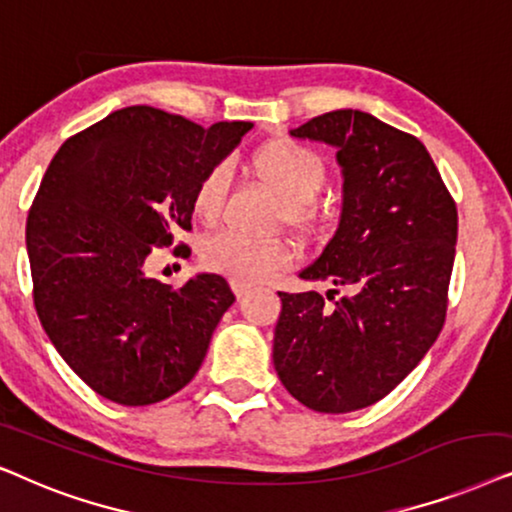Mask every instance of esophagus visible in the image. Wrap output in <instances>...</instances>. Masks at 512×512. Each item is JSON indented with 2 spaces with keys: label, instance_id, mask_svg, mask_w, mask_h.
Wrapping results in <instances>:
<instances>
[{
  "label": "esophagus",
  "instance_id": "34e87169",
  "mask_svg": "<svg viewBox=\"0 0 512 512\" xmlns=\"http://www.w3.org/2000/svg\"><path fill=\"white\" fill-rule=\"evenodd\" d=\"M250 288L252 285L250 283H243V281H231V290H234V295L241 299V297H245L250 292Z\"/></svg>",
  "mask_w": 512,
  "mask_h": 512
}]
</instances>
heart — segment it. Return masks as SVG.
Segmentation results:
<instances>
[{
  "instance_id": "b5f03b06",
  "label": "heart",
  "mask_w": 512,
  "mask_h": 512,
  "mask_svg": "<svg viewBox=\"0 0 512 512\" xmlns=\"http://www.w3.org/2000/svg\"><path fill=\"white\" fill-rule=\"evenodd\" d=\"M252 170L285 201V215L295 229L313 231L323 220L316 206L327 185V161L316 149L290 138L264 142L252 152ZM229 194V168L217 163L203 173L194 189L192 208L201 222L220 220ZM201 262L208 271L231 281L260 283L295 262V250L281 241H252L248 236L222 231L203 241Z\"/></svg>"
}]
</instances>
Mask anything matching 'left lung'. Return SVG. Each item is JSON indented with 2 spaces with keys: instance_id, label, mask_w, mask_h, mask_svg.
<instances>
[{
  "instance_id": "obj_1",
  "label": "left lung",
  "mask_w": 512,
  "mask_h": 512,
  "mask_svg": "<svg viewBox=\"0 0 512 512\" xmlns=\"http://www.w3.org/2000/svg\"><path fill=\"white\" fill-rule=\"evenodd\" d=\"M295 138L337 147V234L302 274L318 292H278L274 365L292 398L325 414L386 398L438 339L456 252V203L414 135L358 109L320 114Z\"/></svg>"
}]
</instances>
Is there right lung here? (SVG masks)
<instances>
[{"mask_svg": "<svg viewBox=\"0 0 512 512\" xmlns=\"http://www.w3.org/2000/svg\"><path fill=\"white\" fill-rule=\"evenodd\" d=\"M250 128L135 105L72 135L46 168L25 227L34 309L102 398L152 405L199 372L234 292L217 274L175 290L147 262L192 229L196 185Z\"/></svg>", "mask_w": 512, "mask_h": 512, "instance_id": "right-lung-1", "label": "right lung"}]
</instances>
